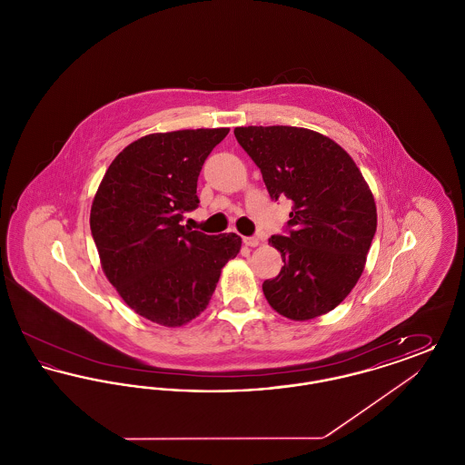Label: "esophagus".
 <instances>
[{"mask_svg": "<svg viewBox=\"0 0 465 465\" xmlns=\"http://www.w3.org/2000/svg\"><path fill=\"white\" fill-rule=\"evenodd\" d=\"M242 242L249 247H256L260 243V239L258 237H243Z\"/></svg>", "mask_w": 465, "mask_h": 465, "instance_id": "1", "label": "esophagus"}]
</instances>
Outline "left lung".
I'll return each instance as SVG.
<instances>
[{
    "label": "left lung",
    "instance_id": "1",
    "mask_svg": "<svg viewBox=\"0 0 465 465\" xmlns=\"http://www.w3.org/2000/svg\"><path fill=\"white\" fill-rule=\"evenodd\" d=\"M260 167L270 197L292 202L286 235H272L282 256L263 282L270 307L309 321L338 307L354 289L376 232L373 193L351 155L332 139L302 127H235Z\"/></svg>",
    "mask_w": 465,
    "mask_h": 465
}]
</instances>
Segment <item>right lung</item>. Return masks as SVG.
I'll list each match as a JSON object with an SVG mask.
<instances>
[{"mask_svg":"<svg viewBox=\"0 0 465 465\" xmlns=\"http://www.w3.org/2000/svg\"><path fill=\"white\" fill-rule=\"evenodd\" d=\"M230 129L144 135L111 162L90 209L103 272L122 300L144 319L177 328L209 305L223 266L242 241L183 226L199 207L205 158Z\"/></svg>","mask_w":465,"mask_h":465,"instance_id":"right-lung-1","label":"right lung"}]
</instances>
